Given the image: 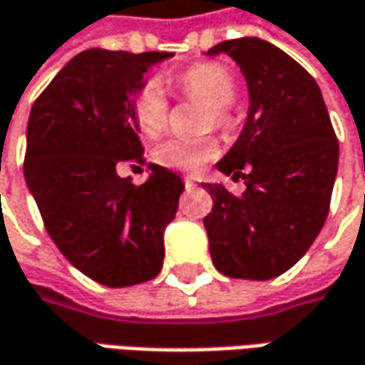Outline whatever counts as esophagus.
Listing matches in <instances>:
<instances>
[{"instance_id":"obj_1","label":"esophagus","mask_w":365,"mask_h":365,"mask_svg":"<svg viewBox=\"0 0 365 365\" xmlns=\"http://www.w3.org/2000/svg\"><path fill=\"white\" fill-rule=\"evenodd\" d=\"M183 183H185V187H194L195 178H192V175H185V178H183Z\"/></svg>"}]
</instances>
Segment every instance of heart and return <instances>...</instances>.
Here are the masks:
<instances>
[{
  "label": "heart",
  "mask_w": 365,
  "mask_h": 365,
  "mask_svg": "<svg viewBox=\"0 0 365 365\" xmlns=\"http://www.w3.org/2000/svg\"><path fill=\"white\" fill-rule=\"evenodd\" d=\"M175 86L185 98L206 105L204 127L228 131L234 127L232 103L238 95V82L222 64L204 62L183 70ZM131 113L137 129L145 137L155 139L165 131L170 120V103L155 78L141 84L133 95ZM218 143L214 137H171L155 147L153 159L159 165L180 171H197L216 155Z\"/></svg>",
  "instance_id": "1"
}]
</instances>
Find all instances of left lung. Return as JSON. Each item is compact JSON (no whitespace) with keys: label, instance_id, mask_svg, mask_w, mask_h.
Here are the masks:
<instances>
[{"label":"left lung","instance_id":"8db88e82","mask_svg":"<svg viewBox=\"0 0 365 365\" xmlns=\"http://www.w3.org/2000/svg\"><path fill=\"white\" fill-rule=\"evenodd\" d=\"M248 84L250 108L218 170L245 194L204 183L214 206L204 218L214 267L232 279L269 281L289 270L321 232L337 173L339 145L315 78L260 38L226 40Z\"/></svg>","mask_w":365,"mask_h":365}]
</instances>
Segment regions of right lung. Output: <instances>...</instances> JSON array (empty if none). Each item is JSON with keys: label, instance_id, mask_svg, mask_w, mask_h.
I'll return each instance as SVG.
<instances>
[{"label": "right lung", "instance_id": "obj_1", "mask_svg": "<svg viewBox=\"0 0 365 365\" xmlns=\"http://www.w3.org/2000/svg\"><path fill=\"white\" fill-rule=\"evenodd\" d=\"M170 52L84 50L36 98L24 173L50 238L70 264L107 287H131L163 267V230L182 178L161 165L141 185L119 163H145L133 95ZM135 168V165H133Z\"/></svg>", "mask_w": 365, "mask_h": 365}]
</instances>
